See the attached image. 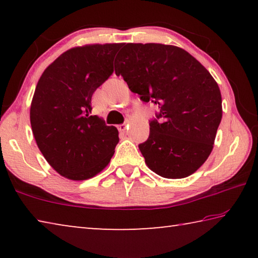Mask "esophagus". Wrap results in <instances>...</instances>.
<instances>
[{"label": "esophagus", "mask_w": 258, "mask_h": 258, "mask_svg": "<svg viewBox=\"0 0 258 258\" xmlns=\"http://www.w3.org/2000/svg\"><path fill=\"white\" fill-rule=\"evenodd\" d=\"M127 124H126V123H124V124H120V125H118V126H117V127H118V130L120 131V132H125V131L126 130H127Z\"/></svg>", "instance_id": "1"}]
</instances>
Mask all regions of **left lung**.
I'll list each match as a JSON object with an SVG mask.
<instances>
[{
  "instance_id": "1",
  "label": "left lung",
  "mask_w": 258,
  "mask_h": 258,
  "mask_svg": "<svg viewBox=\"0 0 258 258\" xmlns=\"http://www.w3.org/2000/svg\"><path fill=\"white\" fill-rule=\"evenodd\" d=\"M115 73L143 102L158 106L139 149L152 172L166 178L194 174L213 150L222 119L217 83L185 50L157 43L123 44Z\"/></svg>"
}]
</instances>
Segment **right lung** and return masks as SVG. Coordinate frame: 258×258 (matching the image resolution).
<instances>
[{"label":"right lung","mask_w":258,"mask_h":258,"mask_svg":"<svg viewBox=\"0 0 258 258\" xmlns=\"http://www.w3.org/2000/svg\"><path fill=\"white\" fill-rule=\"evenodd\" d=\"M121 44L73 47L58 56L38 81L30 125L38 149L60 175L87 180L109 164L118 131L92 116V95L113 73Z\"/></svg>","instance_id":"1"}]
</instances>
